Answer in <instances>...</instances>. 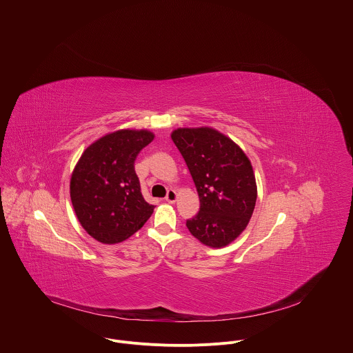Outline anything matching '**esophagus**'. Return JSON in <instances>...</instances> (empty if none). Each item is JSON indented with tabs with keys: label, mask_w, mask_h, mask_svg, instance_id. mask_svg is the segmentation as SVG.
Here are the masks:
<instances>
[{
	"label": "esophagus",
	"mask_w": 353,
	"mask_h": 353,
	"mask_svg": "<svg viewBox=\"0 0 353 353\" xmlns=\"http://www.w3.org/2000/svg\"><path fill=\"white\" fill-rule=\"evenodd\" d=\"M176 200H178V194H176V192H175V190H172V189H170V190H168V193H167V196H165V201L170 202V203H174Z\"/></svg>",
	"instance_id": "1"
}]
</instances>
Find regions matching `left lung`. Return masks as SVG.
Here are the masks:
<instances>
[{"instance_id":"8db88e82","label":"left lung","mask_w":353,"mask_h":353,"mask_svg":"<svg viewBox=\"0 0 353 353\" xmlns=\"http://www.w3.org/2000/svg\"><path fill=\"white\" fill-rule=\"evenodd\" d=\"M171 139L196 185L200 210L186 221L202 245L221 249L248 227L256 201L252 161L224 133L209 128H178Z\"/></svg>"}]
</instances>
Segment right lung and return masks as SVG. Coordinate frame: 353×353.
Here are the masks:
<instances>
[{"label": "right lung", "instance_id": "right-lung-1", "mask_svg": "<svg viewBox=\"0 0 353 353\" xmlns=\"http://www.w3.org/2000/svg\"><path fill=\"white\" fill-rule=\"evenodd\" d=\"M154 134L147 129H119L81 153L70 176V200L81 227L104 245L129 239L151 217L134 160Z\"/></svg>", "mask_w": 353, "mask_h": 353}]
</instances>
